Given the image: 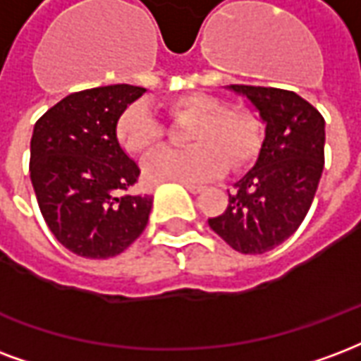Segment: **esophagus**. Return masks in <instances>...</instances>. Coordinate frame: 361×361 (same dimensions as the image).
Instances as JSON below:
<instances>
[{
	"label": "esophagus",
	"mask_w": 361,
	"mask_h": 361,
	"mask_svg": "<svg viewBox=\"0 0 361 361\" xmlns=\"http://www.w3.org/2000/svg\"><path fill=\"white\" fill-rule=\"evenodd\" d=\"M185 189H188L189 193H193V195H199L204 191V185H193V183H185Z\"/></svg>",
	"instance_id": "obj_1"
}]
</instances>
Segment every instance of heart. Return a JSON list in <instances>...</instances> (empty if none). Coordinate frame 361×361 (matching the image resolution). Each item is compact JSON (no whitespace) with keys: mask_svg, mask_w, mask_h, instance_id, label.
<instances>
[{"mask_svg":"<svg viewBox=\"0 0 361 361\" xmlns=\"http://www.w3.org/2000/svg\"><path fill=\"white\" fill-rule=\"evenodd\" d=\"M164 111L172 118L195 120L189 130V151H159L143 160V178L151 185L178 181L199 183L218 178L226 168H243L260 149V126L252 114L237 106H224L207 93H188L168 101ZM164 128L151 109L133 103L120 114L116 140L132 157H141L159 145Z\"/></svg>","mask_w":361,"mask_h":361,"instance_id":"obj_1","label":"heart"}]
</instances>
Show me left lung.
Listing matches in <instances>:
<instances>
[{
  "label": "left lung",
  "instance_id": "8db88e82",
  "mask_svg": "<svg viewBox=\"0 0 361 361\" xmlns=\"http://www.w3.org/2000/svg\"><path fill=\"white\" fill-rule=\"evenodd\" d=\"M256 106L266 137L255 168L235 183L226 212L210 229L243 255L268 252L295 233L308 214L325 162V120L289 90L231 85Z\"/></svg>",
  "mask_w": 361,
  "mask_h": 361
}]
</instances>
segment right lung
I'll list each match as a JSON object with an SVG mask.
<instances>
[{
  "label": "right lung",
  "instance_id": "1",
  "mask_svg": "<svg viewBox=\"0 0 361 361\" xmlns=\"http://www.w3.org/2000/svg\"><path fill=\"white\" fill-rule=\"evenodd\" d=\"M143 93L130 84L71 93L34 126V193L47 228L74 255H120L149 221L153 197L128 195L140 168L116 140L120 114Z\"/></svg>",
  "mask_w": 361,
  "mask_h": 361
}]
</instances>
